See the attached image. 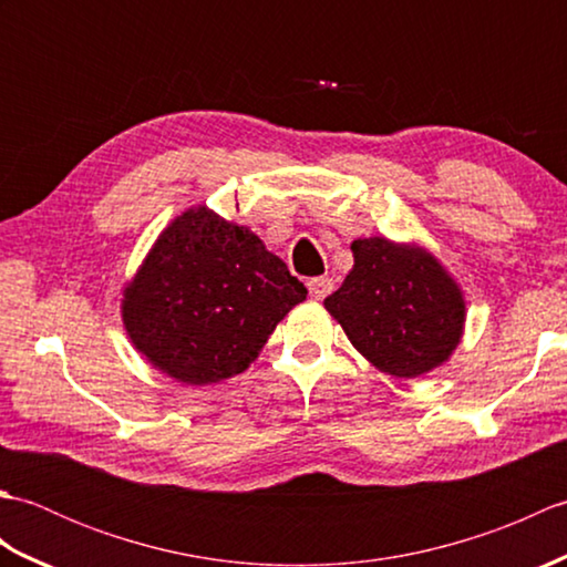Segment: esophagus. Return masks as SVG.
Segmentation results:
<instances>
[{
	"label": "esophagus",
	"instance_id": "esophagus-1",
	"mask_svg": "<svg viewBox=\"0 0 567 567\" xmlns=\"http://www.w3.org/2000/svg\"><path fill=\"white\" fill-rule=\"evenodd\" d=\"M307 287H309L311 299H323V297L333 292V280H331V277H311Z\"/></svg>",
	"mask_w": 567,
	"mask_h": 567
}]
</instances>
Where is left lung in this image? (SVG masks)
Here are the masks:
<instances>
[{
  "label": "left lung",
  "instance_id": "left-lung-1",
  "mask_svg": "<svg viewBox=\"0 0 567 567\" xmlns=\"http://www.w3.org/2000/svg\"><path fill=\"white\" fill-rule=\"evenodd\" d=\"M353 268L323 299L348 341L384 375L414 380L445 365L463 341L465 295L445 265L414 240L351 244Z\"/></svg>",
  "mask_w": 567,
  "mask_h": 567
}]
</instances>
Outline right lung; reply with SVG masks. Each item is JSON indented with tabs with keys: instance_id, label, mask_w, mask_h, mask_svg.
<instances>
[{
	"instance_id": "obj_1",
	"label": "right lung",
	"mask_w": 567,
	"mask_h": 567,
	"mask_svg": "<svg viewBox=\"0 0 567 567\" xmlns=\"http://www.w3.org/2000/svg\"><path fill=\"white\" fill-rule=\"evenodd\" d=\"M122 295L136 351L204 388L248 370L307 287L248 226L197 204L163 228Z\"/></svg>"
}]
</instances>
